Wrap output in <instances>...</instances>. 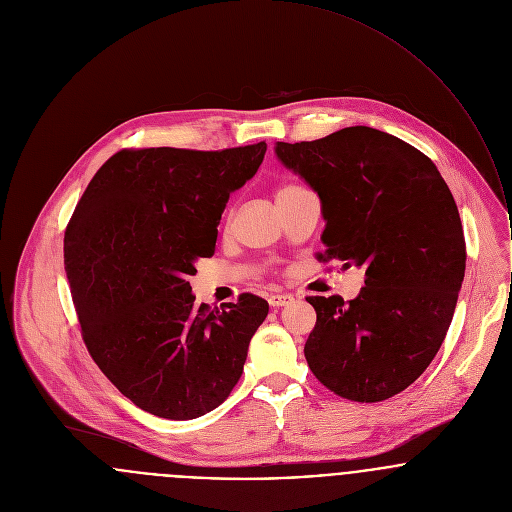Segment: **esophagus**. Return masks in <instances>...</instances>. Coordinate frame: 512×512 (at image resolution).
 <instances>
[{"mask_svg":"<svg viewBox=\"0 0 512 512\" xmlns=\"http://www.w3.org/2000/svg\"><path fill=\"white\" fill-rule=\"evenodd\" d=\"M292 300H294V296H290V294H274V296H270V298H268V302H270V306H272V308L288 306Z\"/></svg>","mask_w":512,"mask_h":512,"instance_id":"esophagus-1","label":"esophagus"}]
</instances>
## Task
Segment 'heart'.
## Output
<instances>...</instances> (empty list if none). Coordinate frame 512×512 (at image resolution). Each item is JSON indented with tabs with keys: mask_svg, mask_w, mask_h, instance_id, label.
I'll return each instance as SVG.
<instances>
[{
	"mask_svg": "<svg viewBox=\"0 0 512 512\" xmlns=\"http://www.w3.org/2000/svg\"><path fill=\"white\" fill-rule=\"evenodd\" d=\"M286 190H292V188H282V190H280V192H286ZM280 192H278V194H280Z\"/></svg>",
	"mask_w": 512,
	"mask_h": 512,
	"instance_id": "1",
	"label": "heart"
}]
</instances>
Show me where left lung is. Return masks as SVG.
<instances>
[{
	"label": "left lung",
	"instance_id": "8db88e82",
	"mask_svg": "<svg viewBox=\"0 0 512 512\" xmlns=\"http://www.w3.org/2000/svg\"><path fill=\"white\" fill-rule=\"evenodd\" d=\"M274 153L320 198L318 258L365 270L349 304L308 298L318 314L308 365L340 397L389 399L429 367L455 314L467 260L455 198L431 159L371 127Z\"/></svg>",
	"mask_w": 512,
	"mask_h": 512
}]
</instances>
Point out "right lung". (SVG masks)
<instances>
[{
    "mask_svg": "<svg viewBox=\"0 0 512 512\" xmlns=\"http://www.w3.org/2000/svg\"><path fill=\"white\" fill-rule=\"evenodd\" d=\"M266 143L216 153L143 149L113 155L89 182L63 258L83 340L137 407L188 421L238 383L268 302L242 294L196 304L188 278L216 248L232 192L262 165Z\"/></svg>",
    "mask_w": 512,
    "mask_h": 512,
    "instance_id": "1",
    "label": "right lung"
}]
</instances>
